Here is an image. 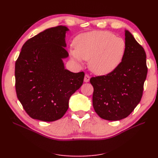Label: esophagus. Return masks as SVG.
<instances>
[{
	"label": "esophagus",
	"mask_w": 158,
	"mask_h": 158,
	"mask_svg": "<svg viewBox=\"0 0 158 158\" xmlns=\"http://www.w3.org/2000/svg\"><path fill=\"white\" fill-rule=\"evenodd\" d=\"M90 80V76L88 74H85L84 76V82H88Z\"/></svg>",
	"instance_id": "34e87169"
}]
</instances>
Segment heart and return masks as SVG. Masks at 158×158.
Listing matches in <instances>:
<instances>
[{"mask_svg": "<svg viewBox=\"0 0 158 158\" xmlns=\"http://www.w3.org/2000/svg\"><path fill=\"white\" fill-rule=\"evenodd\" d=\"M70 56L80 63L89 60V68L97 74H107L121 64L125 52V41L107 31H92L78 35Z\"/></svg>", "mask_w": 158, "mask_h": 158, "instance_id": "heart-1", "label": "heart"}]
</instances>
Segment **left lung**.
<instances>
[{
    "mask_svg": "<svg viewBox=\"0 0 158 158\" xmlns=\"http://www.w3.org/2000/svg\"><path fill=\"white\" fill-rule=\"evenodd\" d=\"M125 32V52L121 64L107 75L92 77L93 107L108 121L127 117L140 103L148 68L144 48L130 31Z\"/></svg>",
    "mask_w": 158,
    "mask_h": 158,
    "instance_id": "obj_1",
    "label": "left lung"
}]
</instances>
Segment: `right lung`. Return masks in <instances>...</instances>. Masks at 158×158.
Instances as JSON below:
<instances>
[{"instance_id":"right-lung-1","label":"right lung","mask_w":158,"mask_h":158,"mask_svg":"<svg viewBox=\"0 0 158 158\" xmlns=\"http://www.w3.org/2000/svg\"><path fill=\"white\" fill-rule=\"evenodd\" d=\"M67 27H51L28 40L15 64L18 99L30 117L51 122L63 117L70 96L84 82V73L65 69L69 56Z\"/></svg>"}]
</instances>
